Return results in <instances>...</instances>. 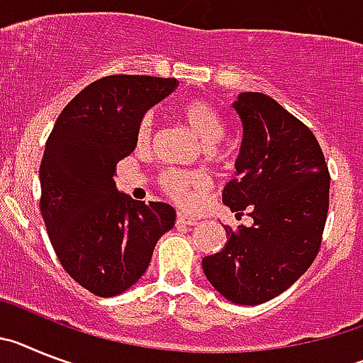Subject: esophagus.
<instances>
[{
	"instance_id": "obj_1",
	"label": "esophagus",
	"mask_w": 363,
	"mask_h": 363,
	"mask_svg": "<svg viewBox=\"0 0 363 363\" xmlns=\"http://www.w3.org/2000/svg\"><path fill=\"white\" fill-rule=\"evenodd\" d=\"M177 225L179 226H194V225H197V219H195V217L186 216V213H179Z\"/></svg>"
}]
</instances>
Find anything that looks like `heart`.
Instances as JSON below:
<instances>
[{
  "instance_id": "b5f03b06",
  "label": "heart",
  "mask_w": 363,
  "mask_h": 363,
  "mask_svg": "<svg viewBox=\"0 0 363 363\" xmlns=\"http://www.w3.org/2000/svg\"><path fill=\"white\" fill-rule=\"evenodd\" d=\"M182 121L194 131L206 147H212L225 137V122L212 104L204 100H191L182 107ZM153 116L146 115L140 121L137 129V143L140 146L150 143L153 135ZM160 186L173 199L181 204H191L199 199L203 191L206 190L208 179L201 172H182V169L166 168L160 173Z\"/></svg>"
}]
</instances>
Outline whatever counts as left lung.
<instances>
[{
	"label": "left lung",
	"mask_w": 363,
	"mask_h": 363,
	"mask_svg": "<svg viewBox=\"0 0 363 363\" xmlns=\"http://www.w3.org/2000/svg\"><path fill=\"white\" fill-rule=\"evenodd\" d=\"M232 107L242 138L235 177L223 203L252 226L226 230V245L203 257L204 276L228 301L259 305L307 272L329 210V169L313 131L263 93H241Z\"/></svg>",
	"instance_id": "1"
}]
</instances>
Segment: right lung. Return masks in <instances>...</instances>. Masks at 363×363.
Here are the masks:
<instances>
[{
    "label": "right lung",
    "instance_id": "add662e5",
    "mask_svg": "<svg viewBox=\"0 0 363 363\" xmlns=\"http://www.w3.org/2000/svg\"><path fill=\"white\" fill-rule=\"evenodd\" d=\"M177 86L175 78H100L65 106L47 138L40 166L47 234L69 276L100 298L131 289L175 225L169 204L131 199L113 177L137 146L147 109Z\"/></svg>",
    "mask_w": 363,
    "mask_h": 363
}]
</instances>
